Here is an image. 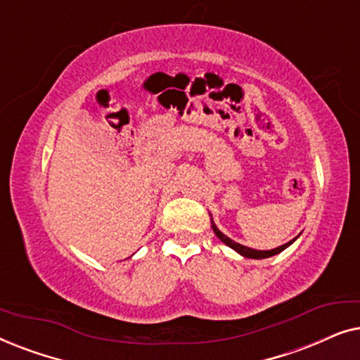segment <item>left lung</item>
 <instances>
[{
	"instance_id": "1",
	"label": "left lung",
	"mask_w": 360,
	"mask_h": 360,
	"mask_svg": "<svg viewBox=\"0 0 360 360\" xmlns=\"http://www.w3.org/2000/svg\"><path fill=\"white\" fill-rule=\"evenodd\" d=\"M210 216H211V214H210ZM211 228H213L214 234L218 236V239L221 240V243H224L226 245H228V248L234 249L236 252L243 255V257H248V259H267V257H272V255H277V254L282 252V250L287 249L288 245H292V244L295 243V240H297V239L300 238V234H298L297 238H293L292 240H288L287 244L280 245V248H275V249H270V250H257V249H250V248H245V245L239 244V243H236V240H233V239H231V238H228V236H226V234L221 233V231L218 229V226L214 224L213 218H211Z\"/></svg>"
}]
</instances>
